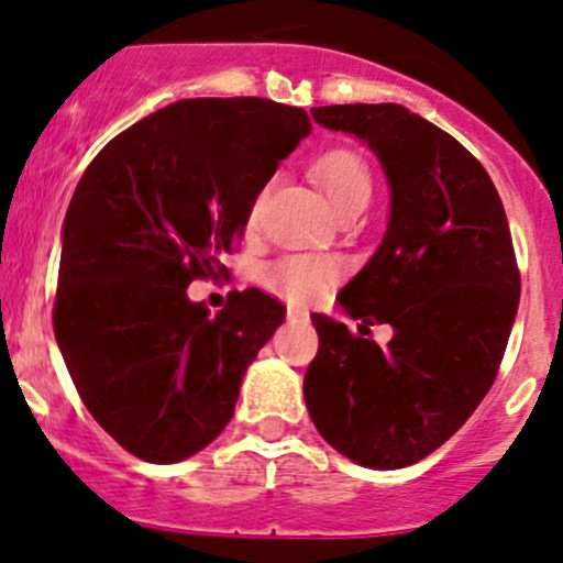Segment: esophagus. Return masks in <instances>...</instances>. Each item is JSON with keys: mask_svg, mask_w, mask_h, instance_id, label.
<instances>
[{"mask_svg": "<svg viewBox=\"0 0 563 563\" xmlns=\"http://www.w3.org/2000/svg\"><path fill=\"white\" fill-rule=\"evenodd\" d=\"M287 320H292V322H306V320H309V311L300 309V306H289V309H287Z\"/></svg>", "mask_w": 563, "mask_h": 563, "instance_id": "obj_1", "label": "esophagus"}]
</instances>
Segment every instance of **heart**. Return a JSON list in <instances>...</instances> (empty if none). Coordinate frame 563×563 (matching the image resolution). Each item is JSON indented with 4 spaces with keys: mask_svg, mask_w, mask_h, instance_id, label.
<instances>
[{
    "mask_svg": "<svg viewBox=\"0 0 563 563\" xmlns=\"http://www.w3.org/2000/svg\"><path fill=\"white\" fill-rule=\"evenodd\" d=\"M311 175L325 191L328 202L336 213H342L350 205L369 199L372 177L361 155L350 150H331L322 153L311 164ZM260 199L252 208V219L257 216ZM342 274V263L333 257H314V254H289L263 268V284L289 303H311L320 298Z\"/></svg>",
    "mask_w": 563,
    "mask_h": 563,
    "instance_id": "1",
    "label": "heart"
}]
</instances>
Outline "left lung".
<instances>
[{
	"mask_svg": "<svg viewBox=\"0 0 563 563\" xmlns=\"http://www.w3.org/2000/svg\"><path fill=\"white\" fill-rule=\"evenodd\" d=\"M311 117L369 144L386 172L388 230L339 306L361 331L388 322L394 336L380 347L311 314L320 350L303 399L339 454L397 471L443 446L498 375L520 303L509 221L484 166L405 106H317Z\"/></svg>",
	"mask_w": 563,
	"mask_h": 563,
	"instance_id": "1",
	"label": "left lung"
}]
</instances>
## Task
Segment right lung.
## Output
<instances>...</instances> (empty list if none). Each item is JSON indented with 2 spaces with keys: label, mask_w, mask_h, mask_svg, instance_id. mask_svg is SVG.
<instances>
[{
  "label": "right lung",
  "mask_w": 563,
  "mask_h": 563,
  "mask_svg": "<svg viewBox=\"0 0 563 563\" xmlns=\"http://www.w3.org/2000/svg\"><path fill=\"white\" fill-rule=\"evenodd\" d=\"M309 131L303 109L268 98L177 100L111 139L81 175L54 336L81 402L133 457L180 463L230 424L284 306L252 287L210 317L186 287L227 276L221 254Z\"/></svg>",
  "instance_id": "obj_1"
}]
</instances>
